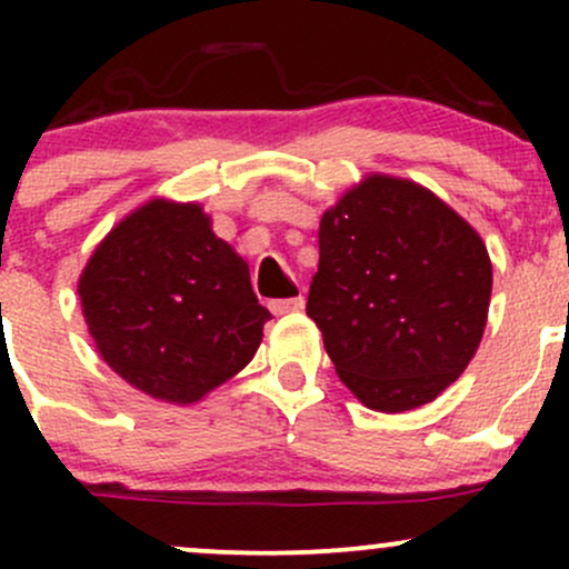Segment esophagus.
Returning a JSON list of instances; mask_svg holds the SVG:
<instances>
[{
    "label": "esophagus",
    "instance_id": "1",
    "mask_svg": "<svg viewBox=\"0 0 569 569\" xmlns=\"http://www.w3.org/2000/svg\"><path fill=\"white\" fill-rule=\"evenodd\" d=\"M270 310L276 312V316H286V312H299V310H305V297H302V293H297V297H291V299H272Z\"/></svg>",
    "mask_w": 569,
    "mask_h": 569
}]
</instances>
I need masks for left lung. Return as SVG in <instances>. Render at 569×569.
Here are the masks:
<instances>
[{"instance_id":"obj_1","label":"left lung","mask_w":569,"mask_h":569,"mask_svg":"<svg viewBox=\"0 0 569 569\" xmlns=\"http://www.w3.org/2000/svg\"><path fill=\"white\" fill-rule=\"evenodd\" d=\"M307 316L339 380L375 411L430 403L485 337L492 262L455 208L417 181L369 173L321 217Z\"/></svg>"}]
</instances>
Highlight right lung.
Returning <instances> with one entry per match:
<instances>
[{"mask_svg": "<svg viewBox=\"0 0 569 569\" xmlns=\"http://www.w3.org/2000/svg\"><path fill=\"white\" fill-rule=\"evenodd\" d=\"M77 293L109 369L179 407L232 380L270 321L246 259L200 202L152 198L130 211L90 253Z\"/></svg>", "mask_w": 569, "mask_h": 569, "instance_id": "obj_1", "label": "right lung"}]
</instances>
